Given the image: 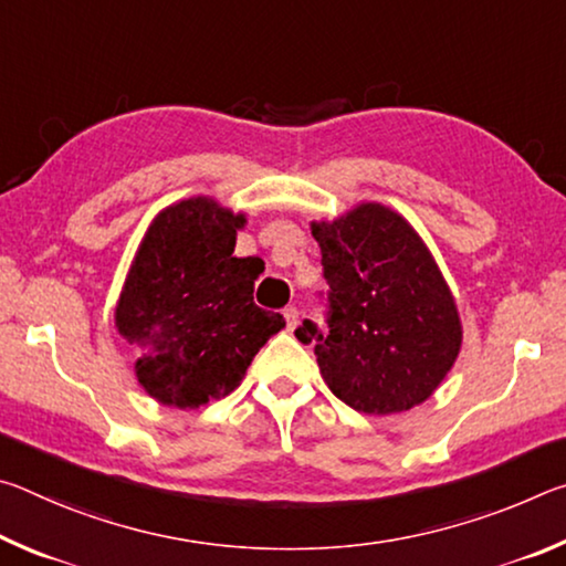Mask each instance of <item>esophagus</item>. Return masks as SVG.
<instances>
[{"mask_svg": "<svg viewBox=\"0 0 566 566\" xmlns=\"http://www.w3.org/2000/svg\"><path fill=\"white\" fill-rule=\"evenodd\" d=\"M284 319H286V327L294 329L296 324H300V310H296L294 304H290V306H286V310H284Z\"/></svg>", "mask_w": 566, "mask_h": 566, "instance_id": "34e87169", "label": "esophagus"}]
</instances>
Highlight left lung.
<instances>
[{
	"label": "left lung",
	"instance_id": "left-lung-1",
	"mask_svg": "<svg viewBox=\"0 0 566 566\" xmlns=\"http://www.w3.org/2000/svg\"><path fill=\"white\" fill-rule=\"evenodd\" d=\"M327 280L324 324L294 329L312 344L327 387L364 415L421 405L447 377L462 344L452 294L429 249L397 212L361 205L312 224Z\"/></svg>",
	"mask_w": 566,
	"mask_h": 566
}]
</instances>
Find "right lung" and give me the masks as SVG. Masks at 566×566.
<instances>
[{"mask_svg":"<svg viewBox=\"0 0 566 566\" xmlns=\"http://www.w3.org/2000/svg\"><path fill=\"white\" fill-rule=\"evenodd\" d=\"M242 214L207 197L161 212L142 242L117 304V329L139 385L161 405L191 409L242 381L284 317L254 304L262 262L234 256Z\"/></svg>","mask_w":566,"mask_h":566,"instance_id":"right-lung-1","label":"right lung"}]
</instances>
